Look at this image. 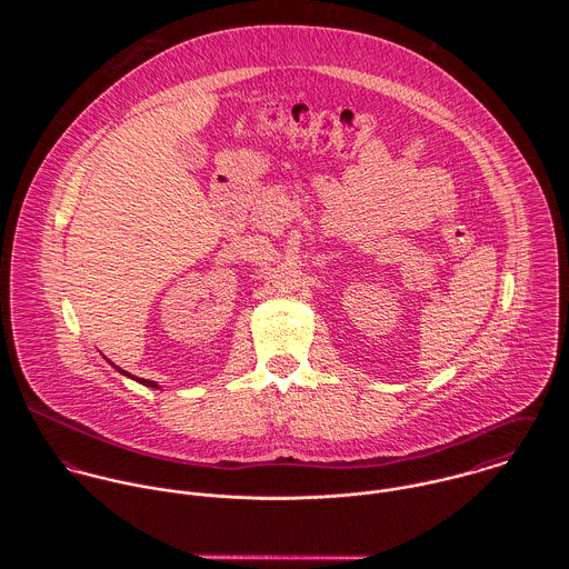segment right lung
Masks as SVG:
<instances>
[{
    "label": "right lung",
    "mask_w": 569,
    "mask_h": 569,
    "mask_svg": "<svg viewBox=\"0 0 569 569\" xmlns=\"http://www.w3.org/2000/svg\"><path fill=\"white\" fill-rule=\"evenodd\" d=\"M109 361V359H107ZM111 363V361H109ZM113 366V363H111ZM120 375H124V377H129V379H133V381H138V383H142V386H147V388H156V390H160V386L156 383V381H149V379H138V377H133V375H129L127 370H122V368H118V366H113Z\"/></svg>",
    "instance_id": "1"
}]
</instances>
